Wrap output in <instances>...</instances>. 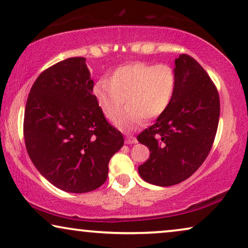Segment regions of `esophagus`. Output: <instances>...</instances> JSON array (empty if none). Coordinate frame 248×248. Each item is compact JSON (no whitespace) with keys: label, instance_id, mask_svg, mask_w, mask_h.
Segmentation results:
<instances>
[{"label":"esophagus","instance_id":"1","mask_svg":"<svg viewBox=\"0 0 248 248\" xmlns=\"http://www.w3.org/2000/svg\"><path fill=\"white\" fill-rule=\"evenodd\" d=\"M125 141H126L127 144H133V143H137V142H138L137 138L133 137V135H126V137H125Z\"/></svg>","mask_w":248,"mask_h":248}]
</instances>
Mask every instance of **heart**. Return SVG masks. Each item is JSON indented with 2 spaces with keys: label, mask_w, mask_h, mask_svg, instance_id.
I'll use <instances>...</instances> for the list:
<instances>
[{
  "label": "heart",
  "mask_w": 248,
  "mask_h": 248,
  "mask_svg": "<svg viewBox=\"0 0 248 248\" xmlns=\"http://www.w3.org/2000/svg\"><path fill=\"white\" fill-rule=\"evenodd\" d=\"M177 73L169 64L134 62L118 66L110 79L103 78L93 87V94L107 120L114 122L124 100L128 107L116 121L124 132L135 131L144 120L165 114L177 90Z\"/></svg>",
  "instance_id": "1"
}]
</instances>
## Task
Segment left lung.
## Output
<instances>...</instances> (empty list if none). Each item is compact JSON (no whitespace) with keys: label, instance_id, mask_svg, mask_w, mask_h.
Returning <instances> with one entry per match:
<instances>
[{"label":"left lung","instance_id":"left-lung-1","mask_svg":"<svg viewBox=\"0 0 248 248\" xmlns=\"http://www.w3.org/2000/svg\"><path fill=\"white\" fill-rule=\"evenodd\" d=\"M175 64L178 83L170 106L138 135L151 152L139 174L158 186L178 184L198 170L211 150L220 116L218 90L205 70L187 54Z\"/></svg>","mask_w":248,"mask_h":248}]
</instances>
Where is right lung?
Instances as JSON below:
<instances>
[{
    "label": "right lung",
    "instance_id": "right-lung-1",
    "mask_svg": "<svg viewBox=\"0 0 248 248\" xmlns=\"http://www.w3.org/2000/svg\"><path fill=\"white\" fill-rule=\"evenodd\" d=\"M93 89L86 59L70 57L43 71L27 99L23 138L29 157L47 181L65 192L100 187L108 162L124 144Z\"/></svg>",
    "mask_w": 248,
    "mask_h": 248
}]
</instances>
